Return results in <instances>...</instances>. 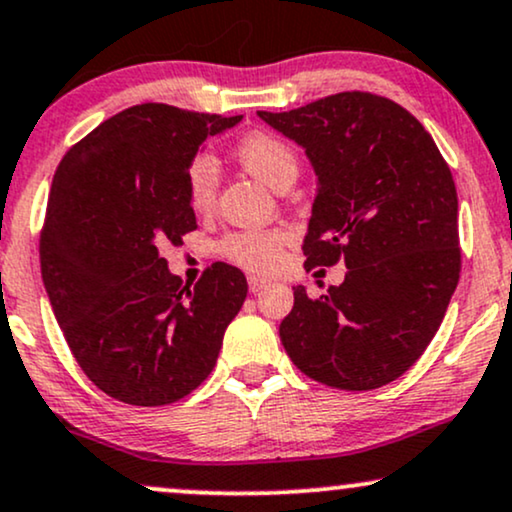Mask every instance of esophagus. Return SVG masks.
Returning a JSON list of instances; mask_svg holds the SVG:
<instances>
[{"mask_svg": "<svg viewBox=\"0 0 512 512\" xmlns=\"http://www.w3.org/2000/svg\"><path fill=\"white\" fill-rule=\"evenodd\" d=\"M268 287V280H263V277H256V275H251L249 277V289L251 292H261V289H266Z\"/></svg>", "mask_w": 512, "mask_h": 512, "instance_id": "obj_1", "label": "esophagus"}]
</instances>
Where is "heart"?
<instances>
[{
    "mask_svg": "<svg viewBox=\"0 0 512 512\" xmlns=\"http://www.w3.org/2000/svg\"><path fill=\"white\" fill-rule=\"evenodd\" d=\"M242 166L266 185L282 189L299 175V156L285 140L270 132H251L235 149ZM187 201L194 211H208L218 192V163L201 154L189 161L185 173ZM285 230H244L232 232L220 242V254L251 273H273L285 261Z\"/></svg>",
    "mask_w": 512,
    "mask_h": 512,
    "instance_id": "1",
    "label": "heart"
}]
</instances>
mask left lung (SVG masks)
Returning <instances> with one entry per match:
<instances>
[{
  "label": "left lung",
  "mask_w": 512,
  "mask_h": 512,
  "mask_svg": "<svg viewBox=\"0 0 512 512\" xmlns=\"http://www.w3.org/2000/svg\"><path fill=\"white\" fill-rule=\"evenodd\" d=\"M306 149L318 175L306 268L346 263L339 287H294L280 339L315 382L368 391L394 382L437 334L460 277L458 194L432 135L403 106L339 92L258 111Z\"/></svg>",
  "instance_id": "8db88e82"
}]
</instances>
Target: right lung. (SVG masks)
Listing matches in <instances>:
<instances>
[{
  "label": "right lung",
  "instance_id": "1",
  "mask_svg": "<svg viewBox=\"0 0 512 512\" xmlns=\"http://www.w3.org/2000/svg\"><path fill=\"white\" fill-rule=\"evenodd\" d=\"M239 121L137 104L56 168L40 235L44 289L75 361L113 399L166 406L197 389L244 304L239 268L213 263L189 289L159 254L197 230L189 161Z\"/></svg>",
  "mask_w": 512,
  "mask_h": 512
}]
</instances>
